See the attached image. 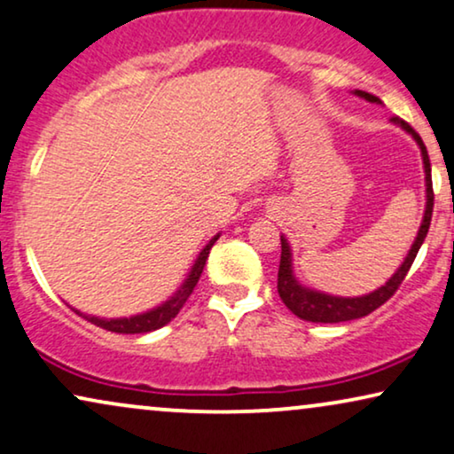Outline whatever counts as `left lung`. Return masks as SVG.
<instances>
[{
	"label": "left lung",
	"instance_id": "left-lung-1",
	"mask_svg": "<svg viewBox=\"0 0 454 454\" xmlns=\"http://www.w3.org/2000/svg\"><path fill=\"white\" fill-rule=\"evenodd\" d=\"M355 96L367 99L371 104H381L380 98L371 96L367 91L355 90ZM392 122L400 129H404L411 137L417 141L421 150V158H423V170H426V213H423V221L419 231H417V238L411 246L407 258H404L403 264L396 269V273L392 275L390 279L386 281L384 286L373 290L371 294H364V296H356V298H344V296H332V294L319 292V290H310L300 284L294 275L292 269V248L287 244V239L281 235V261H279V273H278V292L281 300L287 309L292 310L294 315L300 317L304 321H313V323H342V321H352V319H361V317L373 313L375 309H380L386 300H390L394 296V292L398 290V286L403 284V279L407 278L411 264H413L417 252H419L423 239L429 231V223H432V210H434V190H432V167H429V156L426 145L419 137V133L415 131L409 122H404L398 116H394Z\"/></svg>",
	"mask_w": 454,
	"mask_h": 454
}]
</instances>
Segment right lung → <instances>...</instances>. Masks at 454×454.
I'll list each match as a JSON object with an SVG mask.
<instances>
[{
  "instance_id": "right-lung-1",
  "label": "right lung",
  "mask_w": 454,
  "mask_h": 454,
  "mask_svg": "<svg viewBox=\"0 0 454 454\" xmlns=\"http://www.w3.org/2000/svg\"><path fill=\"white\" fill-rule=\"evenodd\" d=\"M216 239H219V233H216L215 238L204 246L202 252H200L196 262H193V267L190 270V275H187V279L184 281V286H181L179 290H176L173 296L167 300V302H162L160 306H156V309L148 310V313L133 315V317H121V319H99V317H93V315H83L81 310H76V309H73V310L76 315L83 317V319L91 321L93 325L108 329V332H114V333H148V332H154V329H160L167 325L168 321H173L176 313L184 309V304L187 302V298H190V294L193 292V287H196V284H198L200 275H202L206 258H208L210 248H213Z\"/></svg>"
}]
</instances>
